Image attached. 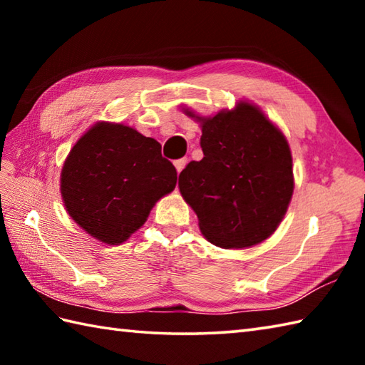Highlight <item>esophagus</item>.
<instances>
[{"label":"esophagus","mask_w":365,"mask_h":365,"mask_svg":"<svg viewBox=\"0 0 365 365\" xmlns=\"http://www.w3.org/2000/svg\"><path fill=\"white\" fill-rule=\"evenodd\" d=\"M187 163H188L187 158H180V160H175V161H174V166H175L178 174H180V170H182L185 166H187Z\"/></svg>","instance_id":"1"}]
</instances>
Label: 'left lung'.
<instances>
[{
  "label": "left lung",
  "instance_id": "8db88e82",
  "mask_svg": "<svg viewBox=\"0 0 365 365\" xmlns=\"http://www.w3.org/2000/svg\"><path fill=\"white\" fill-rule=\"evenodd\" d=\"M204 158L178 175V190L199 220L202 235L224 250L265 242L281 224L294 180L290 145L257 105L240 100L232 110L202 118Z\"/></svg>",
  "mask_w": 365,
  "mask_h": 365
}]
</instances>
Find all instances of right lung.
<instances>
[{
    "instance_id": "right-lung-1",
    "label": "right lung",
    "mask_w": 365,
    "mask_h": 365,
    "mask_svg": "<svg viewBox=\"0 0 365 365\" xmlns=\"http://www.w3.org/2000/svg\"><path fill=\"white\" fill-rule=\"evenodd\" d=\"M175 183L177 170L161 157L158 141L105 120L75 143L61 170L68 216L106 245L127 242Z\"/></svg>"
}]
</instances>
